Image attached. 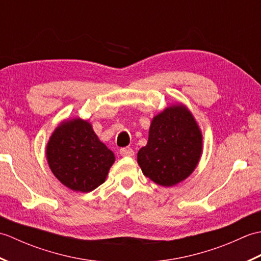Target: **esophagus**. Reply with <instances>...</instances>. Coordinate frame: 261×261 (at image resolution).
<instances>
[{
  "instance_id": "1",
  "label": "esophagus",
  "mask_w": 261,
  "mask_h": 261,
  "mask_svg": "<svg viewBox=\"0 0 261 261\" xmlns=\"http://www.w3.org/2000/svg\"><path fill=\"white\" fill-rule=\"evenodd\" d=\"M120 154H121V156H123V157H132L135 154V151H134V149H131L129 147L121 148L120 149Z\"/></svg>"
}]
</instances>
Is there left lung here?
<instances>
[{
	"label": "left lung",
	"instance_id": "obj_1",
	"mask_svg": "<svg viewBox=\"0 0 261 261\" xmlns=\"http://www.w3.org/2000/svg\"><path fill=\"white\" fill-rule=\"evenodd\" d=\"M202 150V131L191 111L178 103L153 116L148 142L138 151L137 160L149 179L170 187L195 170Z\"/></svg>",
	"mask_w": 261,
	"mask_h": 261
}]
</instances>
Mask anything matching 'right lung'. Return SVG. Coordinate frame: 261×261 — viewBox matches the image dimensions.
<instances>
[{"mask_svg":"<svg viewBox=\"0 0 261 261\" xmlns=\"http://www.w3.org/2000/svg\"><path fill=\"white\" fill-rule=\"evenodd\" d=\"M48 165L55 177L74 192L88 193L107 179L114 153L98 139L92 124L75 118L63 121L49 138Z\"/></svg>","mask_w":261,"mask_h":261,"instance_id":"obj_1","label":"right lung"}]
</instances>
